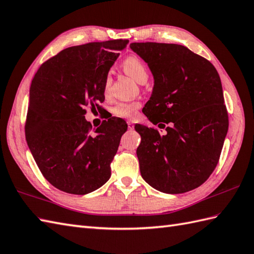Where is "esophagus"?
<instances>
[{"label": "esophagus", "instance_id": "esophagus-1", "mask_svg": "<svg viewBox=\"0 0 254 254\" xmlns=\"http://www.w3.org/2000/svg\"><path fill=\"white\" fill-rule=\"evenodd\" d=\"M127 127H128V129H134V123L131 122V121H128L127 122Z\"/></svg>", "mask_w": 254, "mask_h": 254}]
</instances>
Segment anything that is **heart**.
<instances>
[{
    "instance_id": "1",
    "label": "heart",
    "mask_w": 254,
    "mask_h": 254,
    "mask_svg": "<svg viewBox=\"0 0 254 254\" xmlns=\"http://www.w3.org/2000/svg\"><path fill=\"white\" fill-rule=\"evenodd\" d=\"M123 70L132 78L140 82L147 80L148 76V70L144 61L137 55H129L122 63ZM110 85V78L107 76L105 80V92L108 91ZM140 108L139 102H128V103H118L110 109V113L114 117L119 119L132 120L137 116V111Z\"/></svg>"
}]
</instances>
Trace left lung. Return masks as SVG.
Returning <instances> with one entry per match:
<instances>
[{"label": "left lung", "instance_id": "obj_1", "mask_svg": "<svg viewBox=\"0 0 254 254\" xmlns=\"http://www.w3.org/2000/svg\"><path fill=\"white\" fill-rule=\"evenodd\" d=\"M155 79L144 115L159 127L135 126L141 141L136 154L140 174L155 190L182 193L209 179L217 166L228 129V114L215 67L187 47L131 43Z\"/></svg>", "mask_w": 254, "mask_h": 254}]
</instances>
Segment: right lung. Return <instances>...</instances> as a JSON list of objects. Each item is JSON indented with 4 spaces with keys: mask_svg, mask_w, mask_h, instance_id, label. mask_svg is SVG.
<instances>
[{
    "mask_svg": "<svg viewBox=\"0 0 254 254\" xmlns=\"http://www.w3.org/2000/svg\"><path fill=\"white\" fill-rule=\"evenodd\" d=\"M128 40L71 46L41 64L30 86L27 144L44 178L62 191L85 194L103 186L127 125L110 118L92 128L85 108H100L105 80Z\"/></svg>",
    "mask_w": 254,
    "mask_h": 254,
    "instance_id": "right-lung-1",
    "label": "right lung"
}]
</instances>
